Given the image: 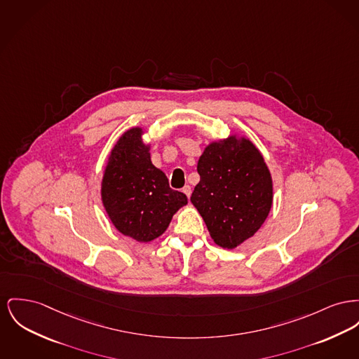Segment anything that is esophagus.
<instances>
[{
  "instance_id": "obj_1",
  "label": "esophagus",
  "mask_w": 359,
  "mask_h": 359,
  "mask_svg": "<svg viewBox=\"0 0 359 359\" xmlns=\"http://www.w3.org/2000/svg\"><path fill=\"white\" fill-rule=\"evenodd\" d=\"M183 192L187 195V198H190L191 192H192L190 186H184V187H183Z\"/></svg>"
}]
</instances>
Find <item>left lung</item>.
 Segmentation results:
<instances>
[{
	"label": "left lung",
	"instance_id": "1",
	"mask_svg": "<svg viewBox=\"0 0 359 359\" xmlns=\"http://www.w3.org/2000/svg\"><path fill=\"white\" fill-rule=\"evenodd\" d=\"M191 202L212 241L233 250L260 229L273 206V177L263 154L236 134L210 142L198 160Z\"/></svg>",
	"mask_w": 359,
	"mask_h": 359
}]
</instances>
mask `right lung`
Wrapping results in <instances>:
<instances>
[{
	"instance_id": "1",
	"label": "right lung",
	"mask_w": 359,
	"mask_h": 359,
	"mask_svg": "<svg viewBox=\"0 0 359 359\" xmlns=\"http://www.w3.org/2000/svg\"><path fill=\"white\" fill-rule=\"evenodd\" d=\"M144 133L142 127H133L119 137L108 154L100 194L118 232L150 243L167 231L187 196L172 190L165 173L151 164Z\"/></svg>"
}]
</instances>
